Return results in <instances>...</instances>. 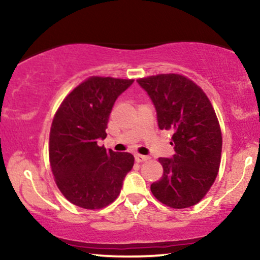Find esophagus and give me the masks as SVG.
Segmentation results:
<instances>
[{
  "label": "esophagus",
  "mask_w": 260,
  "mask_h": 260,
  "mask_svg": "<svg viewBox=\"0 0 260 260\" xmlns=\"http://www.w3.org/2000/svg\"><path fill=\"white\" fill-rule=\"evenodd\" d=\"M149 158L150 157H149V156H145V155H141V154L135 155V159H136L137 162H145V161H148Z\"/></svg>",
  "instance_id": "esophagus-1"
}]
</instances>
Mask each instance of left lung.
Returning <instances> with one entry per match:
<instances>
[{
  "label": "left lung",
  "mask_w": 260,
  "mask_h": 260,
  "mask_svg": "<svg viewBox=\"0 0 260 260\" xmlns=\"http://www.w3.org/2000/svg\"><path fill=\"white\" fill-rule=\"evenodd\" d=\"M157 112L158 127L173 133V158L159 157L163 175L150 186L163 205L181 209L197 205L211 189L221 162L218 117L204 90L177 73L140 78Z\"/></svg>",
  "instance_id": "8db88e82"
}]
</instances>
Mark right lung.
Segmentation results:
<instances>
[{
  "label": "right lung",
  "instance_id": "1",
  "mask_svg": "<svg viewBox=\"0 0 260 260\" xmlns=\"http://www.w3.org/2000/svg\"><path fill=\"white\" fill-rule=\"evenodd\" d=\"M134 79L90 77L66 95L49 133V165L54 181L71 204L101 209L117 199L133 168L130 152L99 147L106 137L109 116L117 97Z\"/></svg>",
  "mask_w": 260,
  "mask_h": 260
}]
</instances>
